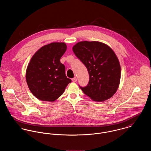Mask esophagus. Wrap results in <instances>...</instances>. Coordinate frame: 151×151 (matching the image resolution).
I'll return each mask as SVG.
<instances>
[{
  "label": "esophagus",
  "mask_w": 151,
  "mask_h": 151,
  "mask_svg": "<svg viewBox=\"0 0 151 151\" xmlns=\"http://www.w3.org/2000/svg\"><path fill=\"white\" fill-rule=\"evenodd\" d=\"M72 81L73 82H76L77 81V78L76 77H74L72 79Z\"/></svg>",
  "instance_id": "esophagus-1"
}]
</instances>
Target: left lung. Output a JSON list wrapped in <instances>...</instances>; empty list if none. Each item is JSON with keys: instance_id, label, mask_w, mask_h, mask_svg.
<instances>
[{"instance_id": "1", "label": "left lung", "mask_w": 151, "mask_h": 151, "mask_svg": "<svg viewBox=\"0 0 151 151\" xmlns=\"http://www.w3.org/2000/svg\"><path fill=\"white\" fill-rule=\"evenodd\" d=\"M73 51L89 73L88 86H80L83 92L96 102L112 97L119 86L121 67L111 48L98 41H81L73 47Z\"/></svg>"}]
</instances>
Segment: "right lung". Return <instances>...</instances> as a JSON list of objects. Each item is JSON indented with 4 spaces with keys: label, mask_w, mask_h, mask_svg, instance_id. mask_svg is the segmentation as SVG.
Here are the masks:
<instances>
[{
    "label": "right lung",
    "mask_w": 151,
    "mask_h": 151,
    "mask_svg": "<svg viewBox=\"0 0 151 151\" xmlns=\"http://www.w3.org/2000/svg\"><path fill=\"white\" fill-rule=\"evenodd\" d=\"M66 49L64 42H52L41 47L31 58L26 70V81L38 99L56 101L71 82L65 76V65L60 61Z\"/></svg>",
    "instance_id": "add662e5"
}]
</instances>
